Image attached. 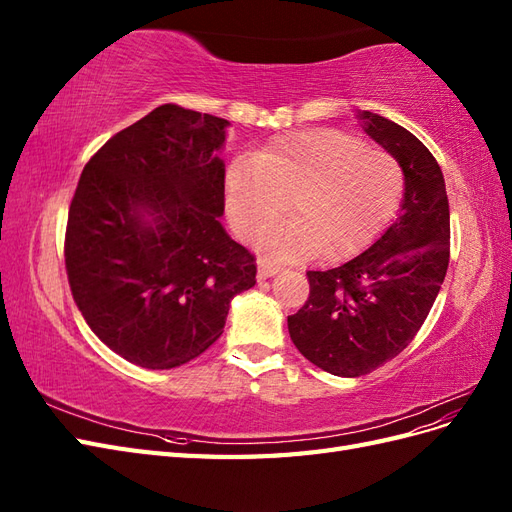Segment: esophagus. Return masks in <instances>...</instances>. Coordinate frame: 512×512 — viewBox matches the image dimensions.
<instances>
[{
  "mask_svg": "<svg viewBox=\"0 0 512 512\" xmlns=\"http://www.w3.org/2000/svg\"><path fill=\"white\" fill-rule=\"evenodd\" d=\"M282 271L280 265H275V262L271 260H260L258 262V277L260 280H267V277H273Z\"/></svg>",
  "mask_w": 512,
  "mask_h": 512,
  "instance_id": "34e87169",
  "label": "esophagus"
}]
</instances>
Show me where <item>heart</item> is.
Wrapping results in <instances>:
<instances>
[{
  "label": "heart",
  "instance_id": "obj_1",
  "mask_svg": "<svg viewBox=\"0 0 512 512\" xmlns=\"http://www.w3.org/2000/svg\"><path fill=\"white\" fill-rule=\"evenodd\" d=\"M404 192L397 160L346 132L318 128L273 138L226 170V211L237 235L260 237L284 211L290 222L262 241L277 258L359 252L393 218Z\"/></svg>",
  "mask_w": 512,
  "mask_h": 512
}]
</instances>
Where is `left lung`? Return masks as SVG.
I'll use <instances>...</instances> for the list:
<instances>
[{"mask_svg":"<svg viewBox=\"0 0 512 512\" xmlns=\"http://www.w3.org/2000/svg\"><path fill=\"white\" fill-rule=\"evenodd\" d=\"M356 117L404 170L401 213L363 254L329 271H307L309 297L288 316L297 350L342 378L369 374L412 342L451 256V213L436 158L395 121L369 111Z\"/></svg>","mask_w":512,"mask_h":512,"instance_id":"left-lung-1","label":"left lung"}]
</instances>
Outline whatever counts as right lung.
<instances>
[{
    "label": "right lung",
    "instance_id": "add662e5",
    "mask_svg": "<svg viewBox=\"0 0 512 512\" xmlns=\"http://www.w3.org/2000/svg\"><path fill=\"white\" fill-rule=\"evenodd\" d=\"M226 119L162 104L85 168L68 211L66 271L89 329L123 359L173 369L224 331L256 258L224 215Z\"/></svg>",
    "mask_w": 512,
    "mask_h": 512
}]
</instances>
